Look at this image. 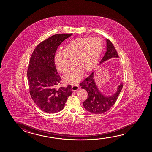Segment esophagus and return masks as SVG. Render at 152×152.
Wrapping results in <instances>:
<instances>
[{
    "label": "esophagus",
    "instance_id": "1",
    "mask_svg": "<svg viewBox=\"0 0 152 152\" xmlns=\"http://www.w3.org/2000/svg\"><path fill=\"white\" fill-rule=\"evenodd\" d=\"M72 89L74 91H77V90L79 89V87L77 85H73L72 86Z\"/></svg>",
    "mask_w": 152,
    "mask_h": 152
}]
</instances>
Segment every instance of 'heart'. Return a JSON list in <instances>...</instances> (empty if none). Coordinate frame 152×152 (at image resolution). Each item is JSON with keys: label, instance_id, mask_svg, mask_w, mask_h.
<instances>
[{"label": "heart", "instance_id": "heart-1", "mask_svg": "<svg viewBox=\"0 0 152 152\" xmlns=\"http://www.w3.org/2000/svg\"><path fill=\"white\" fill-rule=\"evenodd\" d=\"M103 48L102 40L97 37L78 38L66 44L63 52H58L54 57L56 67L60 73L69 70L72 60L74 66L64 76L67 83H76L80 79L83 72L91 71L97 62Z\"/></svg>", "mask_w": 152, "mask_h": 152}]
</instances>
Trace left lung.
I'll use <instances>...</instances> for the list:
<instances>
[{"label":"left lung","mask_w":152,"mask_h":152,"mask_svg":"<svg viewBox=\"0 0 152 152\" xmlns=\"http://www.w3.org/2000/svg\"><path fill=\"white\" fill-rule=\"evenodd\" d=\"M106 42V51L100 63L113 58H119L112 42L107 39ZM94 72L91 73L79 85L88 93L87 99L83 103L84 107L89 112L100 114L107 111L114 105L123 88V84L121 83L118 86L115 94L110 96H104L100 91L94 80Z\"/></svg>","instance_id":"obj_1"}]
</instances>
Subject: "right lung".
<instances>
[{
  "label": "right lung",
  "instance_id": "1",
  "mask_svg": "<svg viewBox=\"0 0 152 152\" xmlns=\"http://www.w3.org/2000/svg\"><path fill=\"white\" fill-rule=\"evenodd\" d=\"M72 34L51 36L36 46L27 69L29 93L37 106L44 112L53 114L62 110L72 94L71 86L56 88L61 80L56 71L54 57L56 50Z\"/></svg>",
  "mask_w": 152,
  "mask_h": 152
}]
</instances>
